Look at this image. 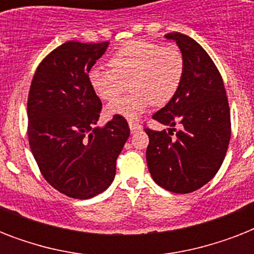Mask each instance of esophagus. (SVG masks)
Segmentation results:
<instances>
[{
    "label": "esophagus",
    "mask_w": 254,
    "mask_h": 254,
    "mask_svg": "<svg viewBox=\"0 0 254 254\" xmlns=\"http://www.w3.org/2000/svg\"><path fill=\"white\" fill-rule=\"evenodd\" d=\"M129 127H130L131 133H135V131H138L142 129V127H141L138 123H135V121H129Z\"/></svg>",
    "instance_id": "obj_1"
}]
</instances>
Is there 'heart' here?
Masks as SVG:
<instances>
[{"label": "heart", "instance_id": "heart-1", "mask_svg": "<svg viewBox=\"0 0 254 254\" xmlns=\"http://www.w3.org/2000/svg\"><path fill=\"white\" fill-rule=\"evenodd\" d=\"M109 65L112 70L92 68L89 83L100 99L113 100L125 91L129 81L130 93L107 107L109 115L129 120L138 119L151 103H169L185 75V57L181 50L146 41L124 45L109 58Z\"/></svg>", "mask_w": 254, "mask_h": 254}]
</instances>
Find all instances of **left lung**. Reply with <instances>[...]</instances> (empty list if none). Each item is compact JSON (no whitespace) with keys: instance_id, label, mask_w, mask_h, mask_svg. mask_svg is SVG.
<instances>
[{"instance_id":"8db88e82","label":"left lung","mask_w":254,"mask_h":254,"mask_svg":"<svg viewBox=\"0 0 254 254\" xmlns=\"http://www.w3.org/2000/svg\"><path fill=\"white\" fill-rule=\"evenodd\" d=\"M185 57V75L173 99L153 115L166 130L145 129L146 162L153 181L175 193H189L208 183L220 169L231 139V115L216 65L192 38L165 35ZM180 127L174 133L175 127Z\"/></svg>"}]
</instances>
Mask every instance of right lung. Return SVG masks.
I'll list each match as a JSON object with an SVG mask.
<instances>
[{
    "label": "right lung",
    "mask_w": 254,
    "mask_h": 254,
    "mask_svg": "<svg viewBox=\"0 0 254 254\" xmlns=\"http://www.w3.org/2000/svg\"><path fill=\"white\" fill-rule=\"evenodd\" d=\"M108 46L65 42L43 59L30 87V149L46 181L73 199L93 197L112 185L130 134L123 116L96 127L103 107L88 73Z\"/></svg>",
    "instance_id": "obj_1"
}]
</instances>
